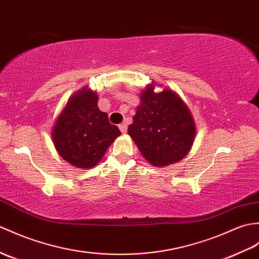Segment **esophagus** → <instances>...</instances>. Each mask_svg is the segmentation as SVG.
Instances as JSON below:
<instances>
[{
	"mask_svg": "<svg viewBox=\"0 0 259 259\" xmlns=\"http://www.w3.org/2000/svg\"><path fill=\"white\" fill-rule=\"evenodd\" d=\"M119 129L121 130L122 134H125V132H127V129H128V125H127V123H125V122H122L121 124H119Z\"/></svg>",
	"mask_w": 259,
	"mask_h": 259,
	"instance_id": "esophagus-1",
	"label": "esophagus"
}]
</instances>
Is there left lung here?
<instances>
[{"mask_svg":"<svg viewBox=\"0 0 259 259\" xmlns=\"http://www.w3.org/2000/svg\"><path fill=\"white\" fill-rule=\"evenodd\" d=\"M151 82L140 95L128 134L143 158L154 166L181 161L193 146L195 123L189 107L170 89L154 93Z\"/></svg>","mask_w":259,"mask_h":259,"instance_id":"obj_1","label":"left lung"}]
</instances>
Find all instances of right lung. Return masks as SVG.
Wrapping results in <instances>:
<instances>
[{
    "label": "right lung",
    "instance_id": "1",
    "mask_svg": "<svg viewBox=\"0 0 259 259\" xmlns=\"http://www.w3.org/2000/svg\"><path fill=\"white\" fill-rule=\"evenodd\" d=\"M120 135L107 113L99 110L97 93L87 86L68 99L54 125L52 139L65 161L80 169H90Z\"/></svg>",
    "mask_w": 259,
    "mask_h": 259
}]
</instances>
